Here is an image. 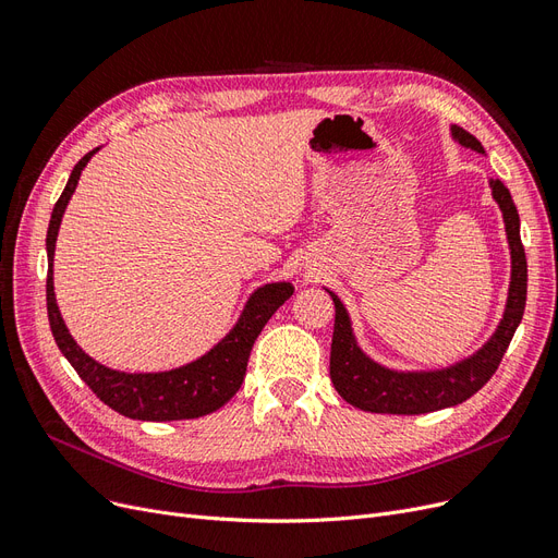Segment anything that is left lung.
Listing matches in <instances>:
<instances>
[{"instance_id":"left-lung-1","label":"left lung","mask_w":558,"mask_h":558,"mask_svg":"<svg viewBox=\"0 0 558 558\" xmlns=\"http://www.w3.org/2000/svg\"><path fill=\"white\" fill-rule=\"evenodd\" d=\"M452 136L461 146L484 153L482 143L473 134L457 128V124L452 128ZM489 185L494 199L502 210V220H506L512 253V282L500 327L496 329L487 345L477 354L463 359L457 366L430 373H399L375 364L373 359H368L356 348L350 317L343 308V303H340V299L333 292H329L336 305L329 362L331 383L350 405L368 412H387V415H424V412L459 405L465 399H471L473 393L487 385L489 377L496 373L521 317H524L529 268L524 245H521L519 236V213L510 196V190L500 181H489Z\"/></svg>"}]
</instances>
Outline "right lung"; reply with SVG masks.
I'll return each mask as SVG.
<instances>
[{
	"instance_id": "1",
	"label": "right lung",
	"mask_w": 558,
	"mask_h": 558,
	"mask_svg": "<svg viewBox=\"0 0 558 558\" xmlns=\"http://www.w3.org/2000/svg\"><path fill=\"white\" fill-rule=\"evenodd\" d=\"M99 148L89 150L71 171L64 192L52 208L46 250H48V280H46V305L50 331L69 364L81 375V380L97 393V399L113 408L120 415L143 422H171V420H194L222 408L233 393L239 391L245 377L250 350H253L264 325L280 305L292 296L294 287L290 282L264 284L250 296L245 311L236 327L225 336L218 345L206 352L196 362L165 371V373H120L101 366L89 359L71 338L56 303L52 292V255H56L58 229L64 208L74 194L81 171Z\"/></svg>"
}]
</instances>
